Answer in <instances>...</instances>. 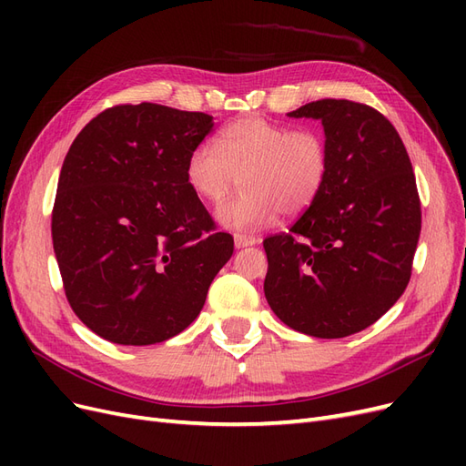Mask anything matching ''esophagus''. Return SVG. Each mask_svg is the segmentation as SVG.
<instances>
[{
    "instance_id": "34e87169",
    "label": "esophagus",
    "mask_w": 466,
    "mask_h": 466,
    "mask_svg": "<svg viewBox=\"0 0 466 466\" xmlns=\"http://www.w3.org/2000/svg\"><path fill=\"white\" fill-rule=\"evenodd\" d=\"M233 238H235V247H237V248H245V247H252V245L258 243L257 237L243 235V233H235Z\"/></svg>"
}]
</instances>
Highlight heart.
<instances>
[{
	"label": "heart",
	"instance_id": "1",
	"mask_svg": "<svg viewBox=\"0 0 466 466\" xmlns=\"http://www.w3.org/2000/svg\"><path fill=\"white\" fill-rule=\"evenodd\" d=\"M330 173V146L317 128H291L264 116L229 122L216 134L214 146H196L187 157L190 190L208 204H219L238 182L237 198L218 209L221 223L257 229L279 211L299 216L311 208Z\"/></svg>",
	"mask_w": 466,
	"mask_h": 466
}]
</instances>
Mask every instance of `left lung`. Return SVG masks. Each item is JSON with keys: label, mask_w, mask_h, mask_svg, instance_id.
Listing matches in <instances>:
<instances>
[{"label": "left lung", "mask_w": 466, "mask_h": 466, "mask_svg": "<svg viewBox=\"0 0 466 466\" xmlns=\"http://www.w3.org/2000/svg\"><path fill=\"white\" fill-rule=\"evenodd\" d=\"M289 116L322 120L330 173L288 233L264 238V295L293 330L344 338L383 317L410 281L416 177L399 132L370 105L320 98Z\"/></svg>", "instance_id": "8db88e82"}]
</instances>
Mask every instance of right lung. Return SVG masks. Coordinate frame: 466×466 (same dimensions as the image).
<instances>
[{
  "mask_svg": "<svg viewBox=\"0 0 466 466\" xmlns=\"http://www.w3.org/2000/svg\"><path fill=\"white\" fill-rule=\"evenodd\" d=\"M209 115L142 103L96 115L69 147L52 209L64 291L108 342L157 344L200 315L233 255L185 177Z\"/></svg>",
  "mask_w": 466,
  "mask_h": 466,
  "instance_id": "obj_1",
  "label": "right lung"
}]
</instances>
